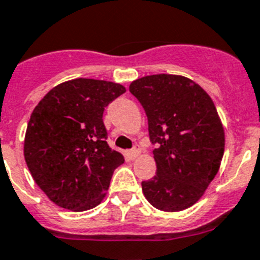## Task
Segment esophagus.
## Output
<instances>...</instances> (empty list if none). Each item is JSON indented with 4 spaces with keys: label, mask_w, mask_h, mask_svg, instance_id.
Segmentation results:
<instances>
[{
    "label": "esophagus",
    "mask_w": 260,
    "mask_h": 260,
    "mask_svg": "<svg viewBox=\"0 0 260 260\" xmlns=\"http://www.w3.org/2000/svg\"><path fill=\"white\" fill-rule=\"evenodd\" d=\"M140 148L139 147H135L134 149L128 150V153H126V156H128V158H131V160H135L136 157L140 156Z\"/></svg>",
    "instance_id": "obj_1"
}]
</instances>
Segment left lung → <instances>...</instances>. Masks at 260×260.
I'll return each mask as SVG.
<instances>
[{"mask_svg": "<svg viewBox=\"0 0 260 260\" xmlns=\"http://www.w3.org/2000/svg\"><path fill=\"white\" fill-rule=\"evenodd\" d=\"M148 117L157 172L143 181L152 206L181 211L193 206L219 171L224 131L206 91L189 78L171 74L144 76L131 83Z\"/></svg>", "mask_w": 260, "mask_h": 260, "instance_id": "left-lung-1", "label": "left lung"}]
</instances>
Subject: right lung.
Segmentation results:
<instances>
[{
	"label": "right lung",
	"mask_w": 260,
	"mask_h": 260,
	"mask_svg": "<svg viewBox=\"0 0 260 260\" xmlns=\"http://www.w3.org/2000/svg\"><path fill=\"white\" fill-rule=\"evenodd\" d=\"M119 83L73 79L46 93L30 116L23 154L32 178L60 208L84 211L106 197L123 154L107 144L103 112Z\"/></svg>",
	"instance_id": "obj_1"
}]
</instances>
